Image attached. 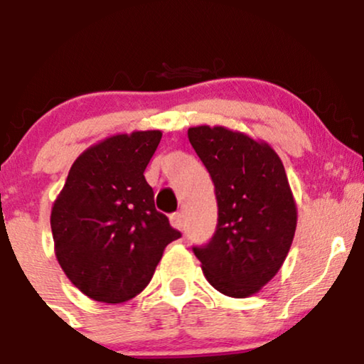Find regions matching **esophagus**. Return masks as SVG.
Returning <instances> with one entry per match:
<instances>
[{"label": "esophagus", "mask_w": 364, "mask_h": 364, "mask_svg": "<svg viewBox=\"0 0 364 364\" xmlns=\"http://www.w3.org/2000/svg\"><path fill=\"white\" fill-rule=\"evenodd\" d=\"M169 220H171V225H173V228H176V229H183V225H185V219H183L181 212H176V214H171Z\"/></svg>", "instance_id": "34e87169"}]
</instances>
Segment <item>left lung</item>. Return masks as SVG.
Masks as SVG:
<instances>
[{
	"label": "left lung",
	"mask_w": 364,
	"mask_h": 364,
	"mask_svg": "<svg viewBox=\"0 0 364 364\" xmlns=\"http://www.w3.org/2000/svg\"><path fill=\"white\" fill-rule=\"evenodd\" d=\"M188 139L215 186V235L195 246L207 281L231 298H248L286 260L298 208L286 169L262 140L224 127H193Z\"/></svg>",
	"instance_id": "1"
}]
</instances>
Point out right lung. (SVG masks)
Segmentation results:
<instances>
[{
    "label": "right lung",
    "mask_w": 364,
    "mask_h": 364,
    "mask_svg": "<svg viewBox=\"0 0 364 364\" xmlns=\"http://www.w3.org/2000/svg\"><path fill=\"white\" fill-rule=\"evenodd\" d=\"M162 132L112 135L82 152L54 200L51 231L63 272L94 301L118 304L147 287L164 248L181 237L156 210L144 171Z\"/></svg>",
    "instance_id": "right-lung-1"
}]
</instances>
